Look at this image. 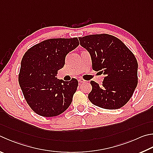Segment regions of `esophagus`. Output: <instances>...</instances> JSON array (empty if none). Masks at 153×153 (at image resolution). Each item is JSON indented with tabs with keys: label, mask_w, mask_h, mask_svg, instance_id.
I'll use <instances>...</instances> for the list:
<instances>
[{
	"label": "esophagus",
	"mask_w": 153,
	"mask_h": 153,
	"mask_svg": "<svg viewBox=\"0 0 153 153\" xmlns=\"http://www.w3.org/2000/svg\"><path fill=\"white\" fill-rule=\"evenodd\" d=\"M78 82H79V83H82V82H85V80H84V79H82V78H79V79H78Z\"/></svg>",
	"instance_id": "esophagus-1"
}]
</instances>
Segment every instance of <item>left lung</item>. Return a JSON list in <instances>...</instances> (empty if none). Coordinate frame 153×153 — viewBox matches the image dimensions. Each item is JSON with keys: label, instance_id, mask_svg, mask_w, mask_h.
I'll return each instance as SVG.
<instances>
[{"label": "left lung", "instance_id": "obj_1", "mask_svg": "<svg viewBox=\"0 0 153 153\" xmlns=\"http://www.w3.org/2000/svg\"><path fill=\"white\" fill-rule=\"evenodd\" d=\"M80 45L91 55L92 69L105 75L102 84L91 81L88 99L104 109L126 104L138 84V63L132 52L114 36L96 34L79 37Z\"/></svg>", "mask_w": 153, "mask_h": 153}]
</instances>
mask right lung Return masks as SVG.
Here are the masks:
<instances>
[{
    "label": "right lung",
    "mask_w": 153,
    "mask_h": 153,
    "mask_svg": "<svg viewBox=\"0 0 153 153\" xmlns=\"http://www.w3.org/2000/svg\"><path fill=\"white\" fill-rule=\"evenodd\" d=\"M77 37L50 39L27 51L21 63L19 83L30 108L44 117L61 114L70 105L78 82L56 77L65 57L79 45Z\"/></svg>",
    "instance_id": "obj_1"
}]
</instances>
